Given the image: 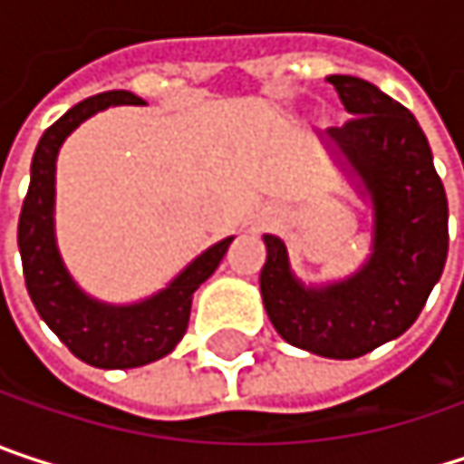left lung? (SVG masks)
Wrapping results in <instances>:
<instances>
[{"label":"left lung","mask_w":464,"mask_h":464,"mask_svg":"<svg viewBox=\"0 0 464 464\" xmlns=\"http://www.w3.org/2000/svg\"><path fill=\"white\" fill-rule=\"evenodd\" d=\"M349 118L327 129L373 201V255L346 282L304 287L276 236L266 238L260 293L276 333L306 352L352 360L417 323L449 252V204L417 118L368 80L330 74Z\"/></svg>","instance_id":"8db88e82"}]
</instances>
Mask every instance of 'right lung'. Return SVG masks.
I'll use <instances>...</instances> for the list:
<instances>
[{"mask_svg": "<svg viewBox=\"0 0 464 464\" xmlns=\"http://www.w3.org/2000/svg\"><path fill=\"white\" fill-rule=\"evenodd\" d=\"M110 104H141L129 91H107L74 104L37 144L32 182L18 220V246L26 290L47 327L74 357L96 368H140L169 354L185 335L193 293L215 274L233 238H223L196 257L166 290L137 306H107L91 301L66 274L53 238L55 155L63 140L91 115Z\"/></svg>", "mask_w": 464, "mask_h": 464, "instance_id": "add662e5", "label": "right lung"}]
</instances>
